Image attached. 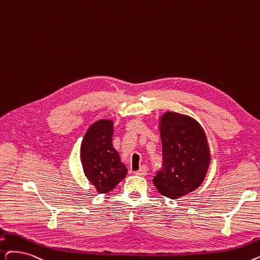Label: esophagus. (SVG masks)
I'll list each match as a JSON object with an SVG mask.
<instances>
[{
	"mask_svg": "<svg viewBox=\"0 0 260 260\" xmlns=\"http://www.w3.org/2000/svg\"><path fill=\"white\" fill-rule=\"evenodd\" d=\"M146 174H148V168H146L145 166L141 167L140 170H138L136 172V175H139V176H145Z\"/></svg>",
	"mask_w": 260,
	"mask_h": 260,
	"instance_id": "obj_1",
	"label": "esophagus"
}]
</instances>
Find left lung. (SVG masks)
<instances>
[{
	"label": "left lung",
	"mask_w": 260,
	"mask_h": 260,
	"mask_svg": "<svg viewBox=\"0 0 260 260\" xmlns=\"http://www.w3.org/2000/svg\"><path fill=\"white\" fill-rule=\"evenodd\" d=\"M162 165L153 178L159 193L176 200L196 190L210 162L205 133L192 118L166 112L160 119Z\"/></svg>",
	"instance_id": "left-lung-1"
}]
</instances>
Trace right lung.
Masks as SVG:
<instances>
[{
    "instance_id": "add662e5",
    "label": "right lung",
    "mask_w": 260,
    "mask_h": 260,
    "mask_svg": "<svg viewBox=\"0 0 260 260\" xmlns=\"http://www.w3.org/2000/svg\"><path fill=\"white\" fill-rule=\"evenodd\" d=\"M112 121L100 120L88 128L82 142L84 172L99 193L109 192L127 174V169L112 146Z\"/></svg>"
}]
</instances>
